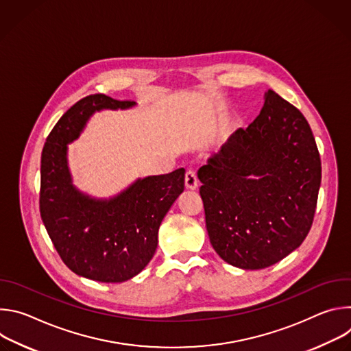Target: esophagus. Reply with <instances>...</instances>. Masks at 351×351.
I'll return each mask as SVG.
<instances>
[{"label": "esophagus", "instance_id": "1", "mask_svg": "<svg viewBox=\"0 0 351 351\" xmlns=\"http://www.w3.org/2000/svg\"><path fill=\"white\" fill-rule=\"evenodd\" d=\"M184 184L190 190H194L198 186V179H197V175L193 169H187L186 176H184Z\"/></svg>", "mask_w": 351, "mask_h": 351}]
</instances>
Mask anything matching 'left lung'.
<instances>
[{
  "label": "left lung",
  "mask_w": 351,
  "mask_h": 351,
  "mask_svg": "<svg viewBox=\"0 0 351 351\" xmlns=\"http://www.w3.org/2000/svg\"><path fill=\"white\" fill-rule=\"evenodd\" d=\"M264 98L260 115L197 172L210 241L241 269L271 267L304 241L321 186L307 119L274 90Z\"/></svg>",
  "instance_id": "left-lung-1"
}]
</instances>
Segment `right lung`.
<instances>
[{"instance_id": "1", "label": "right lung", "mask_w": 351, "mask_h": 351, "mask_svg": "<svg viewBox=\"0 0 351 351\" xmlns=\"http://www.w3.org/2000/svg\"><path fill=\"white\" fill-rule=\"evenodd\" d=\"M134 101L91 94L72 106L48 134L41 153L40 214L64 264L76 275L119 283L153 258L160 225L184 189V169L137 179L110 199H97L72 184L68 144L101 110H126Z\"/></svg>"}]
</instances>
